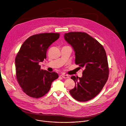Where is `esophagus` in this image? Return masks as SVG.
Here are the masks:
<instances>
[{"label":"esophagus","mask_w":126,"mask_h":126,"mask_svg":"<svg viewBox=\"0 0 126 126\" xmlns=\"http://www.w3.org/2000/svg\"><path fill=\"white\" fill-rule=\"evenodd\" d=\"M61 76H62V77L64 78V79H68V78H69V76L67 75H62Z\"/></svg>","instance_id":"esophagus-1"}]
</instances>
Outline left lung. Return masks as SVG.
I'll return each instance as SVG.
<instances>
[{
    "instance_id": "1",
    "label": "left lung",
    "mask_w": 126,
    "mask_h": 126,
    "mask_svg": "<svg viewBox=\"0 0 126 126\" xmlns=\"http://www.w3.org/2000/svg\"><path fill=\"white\" fill-rule=\"evenodd\" d=\"M64 38L75 52V64L84 68L81 77H71L75 86L69 93L78 101L90 100L99 94L108 79L109 68L106 51L96 39L84 32L66 33Z\"/></svg>"
}]
</instances>
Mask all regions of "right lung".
<instances>
[{"label": "right lung", "mask_w": 126, "mask_h": 126, "mask_svg": "<svg viewBox=\"0 0 126 126\" xmlns=\"http://www.w3.org/2000/svg\"><path fill=\"white\" fill-rule=\"evenodd\" d=\"M58 33H43L30 36L23 43L15 58L16 75L23 92L38 98L46 94L52 82L58 78L55 72L41 69L40 62L47 58L49 47L59 38Z\"/></svg>", "instance_id": "obj_1"}]
</instances>
